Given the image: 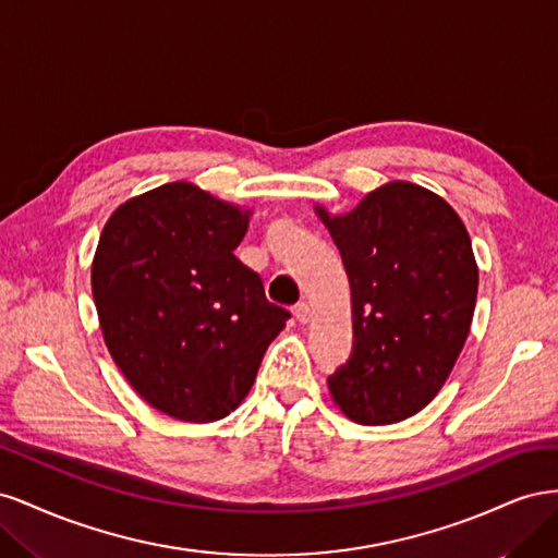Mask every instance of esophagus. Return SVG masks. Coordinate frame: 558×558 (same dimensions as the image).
<instances>
[{"mask_svg":"<svg viewBox=\"0 0 558 558\" xmlns=\"http://www.w3.org/2000/svg\"><path fill=\"white\" fill-rule=\"evenodd\" d=\"M293 316L300 320V324H307V320H310V307H307V302H298V305L293 307Z\"/></svg>","mask_w":558,"mask_h":558,"instance_id":"esophagus-1","label":"esophagus"}]
</instances>
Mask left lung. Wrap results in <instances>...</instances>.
I'll return each instance as SVG.
<instances>
[{
    "mask_svg": "<svg viewBox=\"0 0 558 558\" xmlns=\"http://www.w3.org/2000/svg\"><path fill=\"white\" fill-rule=\"evenodd\" d=\"M318 216L353 307V349L328 377L330 396L356 424H396L437 396L468 340L480 279L470 234L442 197L408 181L347 216Z\"/></svg>",
    "mask_w": 558,
    "mask_h": 558,
    "instance_id": "left-lung-1",
    "label": "left lung"
}]
</instances>
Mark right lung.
Returning a JSON list of instances; mask_svg holds the SVG:
<instances>
[{
	"label": "right lung",
	"instance_id": "add662e5",
	"mask_svg": "<svg viewBox=\"0 0 558 558\" xmlns=\"http://www.w3.org/2000/svg\"><path fill=\"white\" fill-rule=\"evenodd\" d=\"M248 211L177 181L118 207L93 260L116 365L148 404L193 424L246 398L291 312L238 256Z\"/></svg>",
	"mask_w": 558,
	"mask_h": 558
}]
</instances>
